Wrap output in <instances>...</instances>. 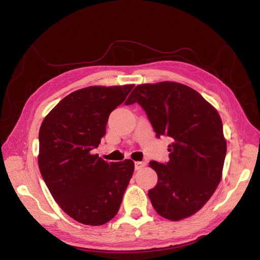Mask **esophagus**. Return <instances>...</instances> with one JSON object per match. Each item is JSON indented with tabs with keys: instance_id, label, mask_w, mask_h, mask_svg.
<instances>
[{
	"instance_id": "obj_1",
	"label": "esophagus",
	"mask_w": 260,
	"mask_h": 260,
	"mask_svg": "<svg viewBox=\"0 0 260 260\" xmlns=\"http://www.w3.org/2000/svg\"><path fill=\"white\" fill-rule=\"evenodd\" d=\"M145 162L144 161H136L135 162V168H136V170H140V169H142L144 166H145Z\"/></svg>"
}]
</instances>
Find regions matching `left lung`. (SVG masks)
Here are the masks:
<instances>
[{
    "label": "left lung",
    "mask_w": 260,
    "mask_h": 260,
    "mask_svg": "<svg viewBox=\"0 0 260 260\" xmlns=\"http://www.w3.org/2000/svg\"><path fill=\"white\" fill-rule=\"evenodd\" d=\"M135 103L144 109L157 138L174 141L169 161H149L158 176L147 193L154 209L174 221L194 215L221 179L226 153L221 118L199 92L177 82L140 84L124 104Z\"/></svg>",
    "instance_id": "obj_1"
}]
</instances>
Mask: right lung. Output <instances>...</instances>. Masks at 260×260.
<instances>
[{"instance_id": "obj_1", "label": "right lung", "mask_w": 260, "mask_h": 260, "mask_svg": "<svg viewBox=\"0 0 260 260\" xmlns=\"http://www.w3.org/2000/svg\"><path fill=\"white\" fill-rule=\"evenodd\" d=\"M133 84L89 86L70 93L44 118L39 131V169L53 199L76 221L102 225L119 210L135 170L125 159L107 162L91 151Z\"/></svg>"}]
</instances>
